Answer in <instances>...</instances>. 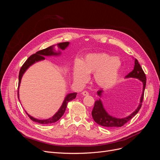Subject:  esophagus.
Here are the masks:
<instances>
[{"mask_svg":"<svg viewBox=\"0 0 160 160\" xmlns=\"http://www.w3.org/2000/svg\"><path fill=\"white\" fill-rule=\"evenodd\" d=\"M82 94H83V95H84V96H88L89 95V93L88 91H84L82 92Z\"/></svg>","mask_w":160,"mask_h":160,"instance_id":"1","label":"esophagus"}]
</instances>
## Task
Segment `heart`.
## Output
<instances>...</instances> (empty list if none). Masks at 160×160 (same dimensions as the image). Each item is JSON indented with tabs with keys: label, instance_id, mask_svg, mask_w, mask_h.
<instances>
[{
	"label": "heart",
	"instance_id": "obj_1",
	"mask_svg": "<svg viewBox=\"0 0 160 160\" xmlns=\"http://www.w3.org/2000/svg\"><path fill=\"white\" fill-rule=\"evenodd\" d=\"M121 67L122 62L118 57L105 52L93 53L87 55L83 61H75L74 78L79 83H84L88 79L89 74L94 72L95 83L102 88H109L117 81Z\"/></svg>",
	"mask_w": 160,
	"mask_h": 160
}]
</instances>
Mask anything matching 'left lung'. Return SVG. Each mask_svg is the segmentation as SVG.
I'll use <instances>...</instances> for the list:
<instances>
[{
    "label": "left lung",
    "mask_w": 160,
    "mask_h": 160,
    "mask_svg": "<svg viewBox=\"0 0 160 160\" xmlns=\"http://www.w3.org/2000/svg\"><path fill=\"white\" fill-rule=\"evenodd\" d=\"M125 77H126V78L133 77V78L139 79L143 83L142 95L141 97V99H140V103L138 106V109L127 118H122V119L115 118H113L112 116L109 115L107 112H106V111L103 108V104L101 103V101L99 99L95 101L94 108L93 109V111H92L91 114H92V117H93V119H94L95 122L99 125L107 127V128L122 127L127 122H128L133 117H134V116L138 113L139 109H141L143 99L144 91L146 85V74H145L143 70L142 69L141 65H139L138 61L136 59H135V65H134L133 70L132 71H131ZM102 92H103L102 90H99L98 91V95L101 96Z\"/></svg>",
    "instance_id": "obj_1"
}]
</instances>
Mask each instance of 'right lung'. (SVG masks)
I'll use <instances>...</instances> for the list:
<instances>
[{
	"instance_id": "add662e5",
	"label": "right lung",
	"mask_w": 160,
	"mask_h": 160,
	"mask_svg": "<svg viewBox=\"0 0 160 160\" xmlns=\"http://www.w3.org/2000/svg\"><path fill=\"white\" fill-rule=\"evenodd\" d=\"M69 42H63L58 43V44L57 45V46L58 49L64 50L65 48L69 45ZM60 53H61V52L59 51V52H56L55 49H53V46H51V47H49L46 48V49H42L41 51H38L36 53H35V54L31 55L27 59V61L25 62V63H24L22 65L21 68L20 69V71H19V75H18V87H19V85H20L21 80V78H22V75L24 74V72H25V71L31 65H32L33 63H35V62H37L38 61L44 60L45 59V57L44 56L57 55H59ZM76 95H77V93H70V94L67 95V97L65 98V100H64V101H63V103H62V104L61 105V108L59 109V110L57 111V113L54 116H53L52 118H50L49 119H45V120L37 119H35V118L31 117V116L28 115L26 112V111H25V112L28 115V117H29V118L32 121H33V122H37V123H41V124L53 123L57 122V121L59 120L62 117V115H63L65 111L66 110L67 104H68V103L69 102V101H71V100L75 99Z\"/></svg>"
}]
</instances>
